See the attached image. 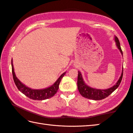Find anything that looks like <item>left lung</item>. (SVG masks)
<instances>
[{
    "mask_svg": "<svg viewBox=\"0 0 133 133\" xmlns=\"http://www.w3.org/2000/svg\"><path fill=\"white\" fill-rule=\"evenodd\" d=\"M115 41L117 48L119 49L120 53L123 55V52L122 50L121 47H120L119 39L116 36H115ZM123 67L122 68L121 76L120 77L119 80L117 81L116 84L112 87L111 88L105 89V90H101V89L92 88L91 87L87 85L83 78V76H82L81 72L78 71V78H77V87H78V90L81 95L84 98L96 101L102 100L103 99H105L108 97L113 91H115L119 87L123 78Z\"/></svg>",
    "mask_w": 133,
    "mask_h": 133,
    "instance_id": "8db88e82",
    "label": "left lung"
}]
</instances>
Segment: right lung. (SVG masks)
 <instances>
[{
  "label": "right lung",
  "mask_w": 133,
  "mask_h": 133,
  "mask_svg": "<svg viewBox=\"0 0 133 133\" xmlns=\"http://www.w3.org/2000/svg\"><path fill=\"white\" fill-rule=\"evenodd\" d=\"M11 67L14 81L18 89V90L29 98L32 99L34 100L42 101L46 99L54 96L55 94L57 92V90H58L59 84L60 81H61L62 78L66 73V72H64V73H63L59 77V78L57 79L56 82L53 85L49 87L44 89H40V90H35V89H32L26 87L17 78V77L16 76L15 73H14L13 60H11Z\"/></svg>",
  "instance_id": "add662e5"
}]
</instances>
